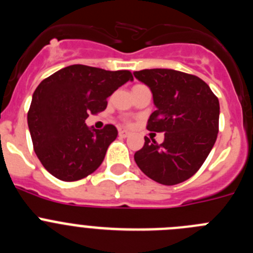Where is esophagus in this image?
I'll return each mask as SVG.
<instances>
[{
	"mask_svg": "<svg viewBox=\"0 0 253 253\" xmlns=\"http://www.w3.org/2000/svg\"><path fill=\"white\" fill-rule=\"evenodd\" d=\"M129 135H130V133H129V131H126V130H120L119 131V137L120 138H128Z\"/></svg>",
	"mask_w": 253,
	"mask_h": 253,
	"instance_id": "34e87169",
	"label": "esophagus"
}]
</instances>
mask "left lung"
<instances>
[{
  "label": "left lung",
  "mask_w": 253,
  "mask_h": 253,
  "mask_svg": "<svg viewBox=\"0 0 253 253\" xmlns=\"http://www.w3.org/2000/svg\"><path fill=\"white\" fill-rule=\"evenodd\" d=\"M134 76L151 88L157 107L147 129L165 133L161 144L144 137L135 163L158 184L184 182L203 166L218 137V97L202 78L175 69H142Z\"/></svg>",
  "instance_id": "obj_1"
}]
</instances>
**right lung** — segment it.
Masks as SVG:
<instances>
[{
	"mask_svg": "<svg viewBox=\"0 0 253 253\" xmlns=\"http://www.w3.org/2000/svg\"><path fill=\"white\" fill-rule=\"evenodd\" d=\"M131 80L130 71L73 64L40 82L28 125L35 153L50 175L71 182L99 169L118 129L113 124L101 130L90 129L84 120L88 114L104 111L107 97Z\"/></svg>",
	"mask_w": 253,
	"mask_h": 253,
	"instance_id": "right-lung-1",
	"label": "right lung"
}]
</instances>
